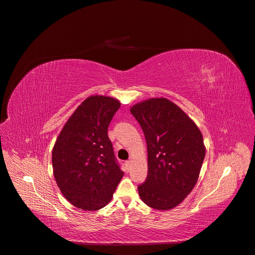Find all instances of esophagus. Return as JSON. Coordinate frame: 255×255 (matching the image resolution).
Returning <instances> with one entry per match:
<instances>
[{
  "label": "esophagus",
  "mask_w": 255,
  "mask_h": 255,
  "mask_svg": "<svg viewBox=\"0 0 255 255\" xmlns=\"http://www.w3.org/2000/svg\"><path fill=\"white\" fill-rule=\"evenodd\" d=\"M130 165H131V161H130V160H128V161L125 162V166H126L127 169H129V168H130Z\"/></svg>",
  "instance_id": "obj_1"
}]
</instances>
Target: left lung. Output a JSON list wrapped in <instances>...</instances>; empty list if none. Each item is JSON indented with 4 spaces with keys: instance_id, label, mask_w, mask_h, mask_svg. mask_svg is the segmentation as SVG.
Wrapping results in <instances>:
<instances>
[{
    "instance_id": "1",
    "label": "left lung",
    "mask_w": 255,
    "mask_h": 255,
    "mask_svg": "<svg viewBox=\"0 0 255 255\" xmlns=\"http://www.w3.org/2000/svg\"><path fill=\"white\" fill-rule=\"evenodd\" d=\"M148 148V177L140 184L142 202L156 210L180 205L195 186L205 159L202 132L178 105L152 98L131 107Z\"/></svg>"
}]
</instances>
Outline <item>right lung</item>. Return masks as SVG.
<instances>
[{
	"label": "right lung",
	"mask_w": 255,
	"mask_h": 255,
	"mask_svg": "<svg viewBox=\"0 0 255 255\" xmlns=\"http://www.w3.org/2000/svg\"><path fill=\"white\" fill-rule=\"evenodd\" d=\"M120 105L111 97L87 98L67 121L53 146V176L65 198L78 209L105 207L124 176L107 135Z\"/></svg>",
	"instance_id": "right-lung-1"
}]
</instances>
